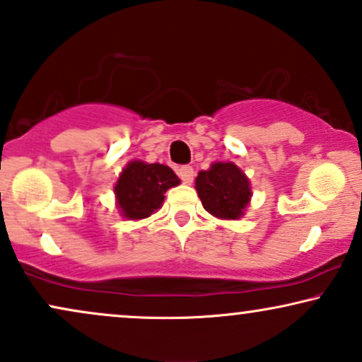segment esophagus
Masks as SVG:
<instances>
[{
  "label": "esophagus",
  "mask_w": 362,
  "mask_h": 362,
  "mask_svg": "<svg viewBox=\"0 0 362 362\" xmlns=\"http://www.w3.org/2000/svg\"><path fill=\"white\" fill-rule=\"evenodd\" d=\"M177 176L181 177V181L185 182V185H191L194 180V171L191 166H181L177 169Z\"/></svg>",
  "instance_id": "1"
}]
</instances>
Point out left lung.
<instances>
[{
    "label": "left lung",
    "mask_w": 362,
    "mask_h": 362,
    "mask_svg": "<svg viewBox=\"0 0 362 362\" xmlns=\"http://www.w3.org/2000/svg\"><path fill=\"white\" fill-rule=\"evenodd\" d=\"M194 188L203 208L221 220H238L252 198L250 181L233 163H213L208 171H199Z\"/></svg>",
    "instance_id": "8db88e82"
}]
</instances>
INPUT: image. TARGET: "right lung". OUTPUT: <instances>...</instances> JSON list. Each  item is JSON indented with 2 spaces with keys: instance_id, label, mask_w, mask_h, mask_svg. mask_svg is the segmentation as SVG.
I'll list each match as a JSON object with an SVG mask.
<instances>
[{
  "instance_id": "1",
  "label": "right lung",
  "mask_w": 362,
  "mask_h": 362,
  "mask_svg": "<svg viewBox=\"0 0 362 362\" xmlns=\"http://www.w3.org/2000/svg\"><path fill=\"white\" fill-rule=\"evenodd\" d=\"M180 177L164 164L131 160L114 186L120 215L127 220H142L158 211L164 193L180 185Z\"/></svg>"
}]
</instances>
